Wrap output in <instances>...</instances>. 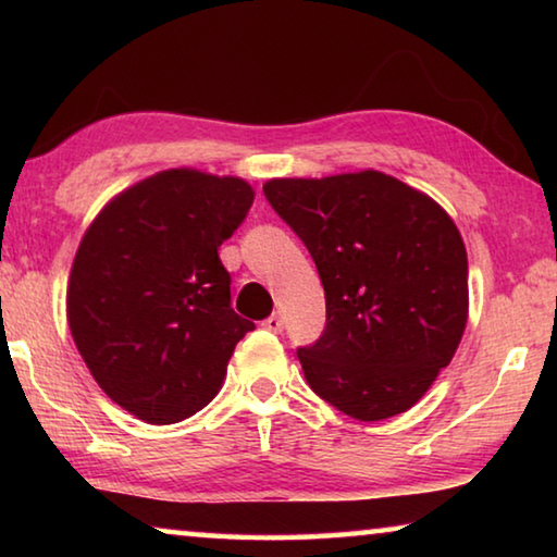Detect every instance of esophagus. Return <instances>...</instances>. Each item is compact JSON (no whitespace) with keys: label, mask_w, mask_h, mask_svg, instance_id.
<instances>
[{"label":"esophagus","mask_w":557,"mask_h":557,"mask_svg":"<svg viewBox=\"0 0 557 557\" xmlns=\"http://www.w3.org/2000/svg\"><path fill=\"white\" fill-rule=\"evenodd\" d=\"M262 329H268V332H272V334H280L282 332V319L277 314H272V317L265 319V322H262Z\"/></svg>","instance_id":"1"}]
</instances>
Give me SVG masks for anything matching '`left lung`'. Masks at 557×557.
I'll return each instance as SVG.
<instances>
[{"mask_svg":"<svg viewBox=\"0 0 557 557\" xmlns=\"http://www.w3.org/2000/svg\"><path fill=\"white\" fill-rule=\"evenodd\" d=\"M262 191L324 285V334L297 351L309 388L361 422L410 410L467 326V248L455 221L373 169L270 178Z\"/></svg>","mask_w":557,"mask_h":557,"instance_id":"obj_1","label":"left lung"}]
</instances>
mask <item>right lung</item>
I'll return each mask as SVG.
<instances>
[{"label":"right lung","instance_id":"right-lung-1","mask_svg":"<svg viewBox=\"0 0 557 557\" xmlns=\"http://www.w3.org/2000/svg\"><path fill=\"white\" fill-rule=\"evenodd\" d=\"M256 191L238 176L166 169L120 191L75 252L65 314L110 400L149 425L199 412L256 324L233 312L219 258Z\"/></svg>","mask_w":557,"mask_h":557}]
</instances>
